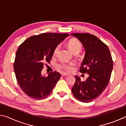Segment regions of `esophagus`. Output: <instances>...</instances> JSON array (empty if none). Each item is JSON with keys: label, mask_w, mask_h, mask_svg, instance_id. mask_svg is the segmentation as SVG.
Wrapping results in <instances>:
<instances>
[{"label": "esophagus", "mask_w": 126, "mask_h": 126, "mask_svg": "<svg viewBox=\"0 0 126 126\" xmlns=\"http://www.w3.org/2000/svg\"><path fill=\"white\" fill-rule=\"evenodd\" d=\"M69 75V74H67V73H61V76H67Z\"/></svg>", "instance_id": "obj_1"}]
</instances>
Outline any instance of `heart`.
Here are the masks:
<instances>
[{"label":"heart","mask_w":126,"mask_h":126,"mask_svg":"<svg viewBox=\"0 0 126 126\" xmlns=\"http://www.w3.org/2000/svg\"><path fill=\"white\" fill-rule=\"evenodd\" d=\"M68 46L71 52L73 53H79L82 50V44L80 42L76 39H72L68 43ZM59 49V46L58 45L54 48L53 51V55H55ZM75 65V63L73 62L65 63L61 62L58 63L56 65V67L58 69L62 71H64L67 72H71L73 69V67Z\"/></svg>","instance_id":"obj_1"}]
</instances>
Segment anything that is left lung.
I'll return each mask as SVG.
<instances>
[{"instance_id": "left-lung-1", "label": "left lung", "mask_w": 126, "mask_h": 126, "mask_svg": "<svg viewBox=\"0 0 126 126\" xmlns=\"http://www.w3.org/2000/svg\"><path fill=\"white\" fill-rule=\"evenodd\" d=\"M78 38L86 51L79 72L88 74L86 81L76 76L72 92L76 99L90 102L96 98L109 83L113 69V60L108 46L96 36L89 33H72Z\"/></svg>"}]
</instances>
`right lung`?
<instances>
[{
  "label": "right lung",
  "mask_w": 126,
  "mask_h": 126,
  "mask_svg": "<svg viewBox=\"0 0 126 126\" xmlns=\"http://www.w3.org/2000/svg\"><path fill=\"white\" fill-rule=\"evenodd\" d=\"M69 35L67 33H44L30 37L16 50L14 71L18 84L32 98L40 100L50 94L61 74L50 72L42 76L44 62L49 63L57 46Z\"/></svg>",
  "instance_id": "obj_1"
}]
</instances>
